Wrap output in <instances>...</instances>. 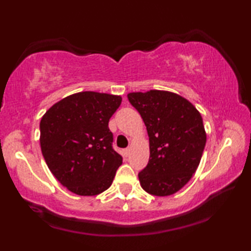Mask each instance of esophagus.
I'll return each instance as SVG.
<instances>
[{
	"instance_id": "obj_1",
	"label": "esophagus",
	"mask_w": 251,
	"mask_h": 251,
	"mask_svg": "<svg viewBox=\"0 0 251 251\" xmlns=\"http://www.w3.org/2000/svg\"><path fill=\"white\" fill-rule=\"evenodd\" d=\"M123 155H125V156H128L129 155V149L123 150Z\"/></svg>"
}]
</instances>
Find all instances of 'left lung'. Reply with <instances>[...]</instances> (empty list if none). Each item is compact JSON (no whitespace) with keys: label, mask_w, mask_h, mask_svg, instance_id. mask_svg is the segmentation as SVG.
<instances>
[{"label":"left lung","mask_w":251,"mask_h":251,"mask_svg":"<svg viewBox=\"0 0 251 251\" xmlns=\"http://www.w3.org/2000/svg\"><path fill=\"white\" fill-rule=\"evenodd\" d=\"M150 138V160L138 174L147 193L168 197L184 187L197 171L207 133L200 112L186 98L164 90L130 92Z\"/></svg>","instance_id":"obj_1"}]
</instances>
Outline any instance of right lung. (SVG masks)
Instances as JSON below:
<instances>
[{"label":"right lung","instance_id":"add662e5","mask_svg":"<svg viewBox=\"0 0 251 251\" xmlns=\"http://www.w3.org/2000/svg\"><path fill=\"white\" fill-rule=\"evenodd\" d=\"M121 101V96L76 92L53 104L41 119L43 157L68 191L92 197L112 185L122 156L112 149L108 121Z\"/></svg>","mask_w":251,"mask_h":251}]
</instances>
